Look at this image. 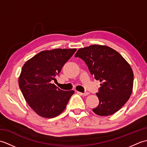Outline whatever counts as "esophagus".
Returning <instances> with one entry per match:
<instances>
[{
  "label": "esophagus",
  "mask_w": 147,
  "mask_h": 147,
  "mask_svg": "<svg viewBox=\"0 0 147 147\" xmlns=\"http://www.w3.org/2000/svg\"><path fill=\"white\" fill-rule=\"evenodd\" d=\"M78 93H80L81 95H83V96H86V95H88V94H89V93L88 92H85V93H80V92H78Z\"/></svg>",
  "instance_id": "obj_1"
}]
</instances>
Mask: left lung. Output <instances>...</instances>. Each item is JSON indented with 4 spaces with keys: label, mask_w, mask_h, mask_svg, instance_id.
<instances>
[{
    "label": "left lung",
    "mask_w": 147,
    "mask_h": 147,
    "mask_svg": "<svg viewBox=\"0 0 147 147\" xmlns=\"http://www.w3.org/2000/svg\"><path fill=\"white\" fill-rule=\"evenodd\" d=\"M75 57L85 62L92 75L101 82L96 93L99 104L93 111L100 116L115 113L128 100L133 91V72L119 53L105 45L80 49Z\"/></svg>",
    "instance_id": "obj_1"
}]
</instances>
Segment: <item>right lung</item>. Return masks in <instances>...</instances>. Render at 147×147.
<instances>
[{
	"label": "right lung",
	"mask_w": 147,
	"mask_h": 147,
	"mask_svg": "<svg viewBox=\"0 0 147 147\" xmlns=\"http://www.w3.org/2000/svg\"><path fill=\"white\" fill-rule=\"evenodd\" d=\"M76 51V49L43 51L26 61L22 67L19 86L28 104L40 116H57L74 94V90L64 91L51 82L55 80Z\"/></svg>",
	"instance_id": "obj_1"
}]
</instances>
